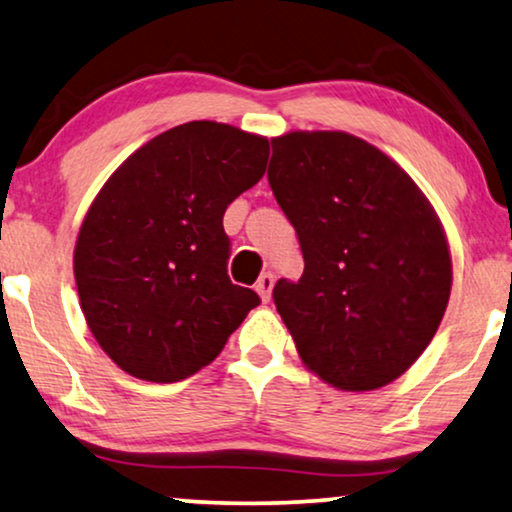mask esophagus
<instances>
[{
  "label": "esophagus",
  "instance_id": "34e87169",
  "mask_svg": "<svg viewBox=\"0 0 512 512\" xmlns=\"http://www.w3.org/2000/svg\"><path fill=\"white\" fill-rule=\"evenodd\" d=\"M272 286H275V277H272L270 272H263V275L258 277V282L254 284V289L258 296H261L263 303H268V300L272 298Z\"/></svg>",
  "mask_w": 512,
  "mask_h": 512
}]
</instances>
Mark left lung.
<instances>
[{"mask_svg": "<svg viewBox=\"0 0 512 512\" xmlns=\"http://www.w3.org/2000/svg\"><path fill=\"white\" fill-rule=\"evenodd\" d=\"M268 179L305 258L303 277L272 291L300 361L340 391L394 382L450 300L436 209L396 160L340 130L272 137Z\"/></svg>", "mask_w": 512, "mask_h": 512, "instance_id": "1", "label": "left lung"}]
</instances>
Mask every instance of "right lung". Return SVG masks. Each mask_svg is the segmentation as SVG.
I'll use <instances>...</instances> for the list:
<instances>
[{
    "instance_id": "obj_1",
    "label": "right lung",
    "mask_w": 512,
    "mask_h": 512,
    "mask_svg": "<svg viewBox=\"0 0 512 512\" xmlns=\"http://www.w3.org/2000/svg\"><path fill=\"white\" fill-rule=\"evenodd\" d=\"M268 156V137L191 121L139 146L90 202L76 289L97 345L128 375L186 380L261 303L230 282L223 214L258 184Z\"/></svg>"
}]
</instances>
